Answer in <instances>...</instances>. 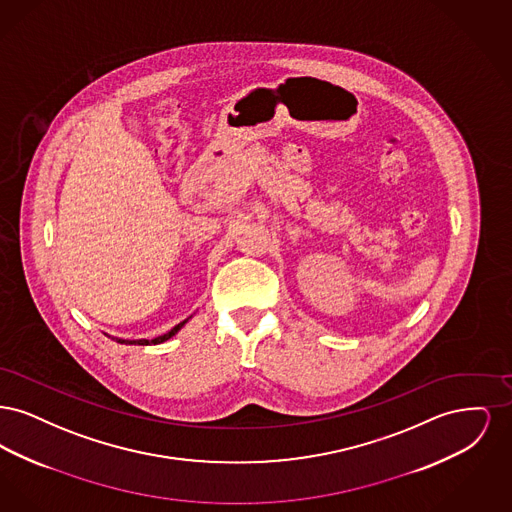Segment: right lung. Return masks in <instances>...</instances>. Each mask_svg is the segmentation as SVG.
<instances>
[{
    "mask_svg": "<svg viewBox=\"0 0 512 512\" xmlns=\"http://www.w3.org/2000/svg\"><path fill=\"white\" fill-rule=\"evenodd\" d=\"M184 324H186V320H182L180 324H176V326H174V328H171V330H169L167 334H163V336H159V338H153V340L130 341V343H138V345H149V343H151V345H155V343H163V341H167L169 340V338H172V336H174V334H176V332H178V330H180V328H182ZM117 341H121V343H124V341L122 340Z\"/></svg>",
    "mask_w": 512,
    "mask_h": 512,
    "instance_id": "add662e5",
    "label": "right lung"
}]
</instances>
